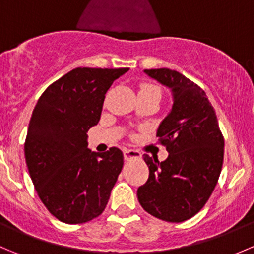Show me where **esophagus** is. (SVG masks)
I'll return each instance as SVG.
<instances>
[{"label":"esophagus","mask_w":254,"mask_h":254,"mask_svg":"<svg viewBox=\"0 0 254 254\" xmlns=\"http://www.w3.org/2000/svg\"><path fill=\"white\" fill-rule=\"evenodd\" d=\"M124 159L127 161L132 159H140L141 157V152L137 151V150H132V149H124Z\"/></svg>","instance_id":"esophagus-1"}]
</instances>
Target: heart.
<instances>
[{
  "instance_id": "obj_1",
  "label": "heart",
  "mask_w": 254,
  "mask_h": 254,
  "mask_svg": "<svg viewBox=\"0 0 254 254\" xmlns=\"http://www.w3.org/2000/svg\"><path fill=\"white\" fill-rule=\"evenodd\" d=\"M142 88H156V87H155V85H151V84H142L141 89Z\"/></svg>"
}]
</instances>
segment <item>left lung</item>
<instances>
[{
    "mask_svg": "<svg viewBox=\"0 0 254 254\" xmlns=\"http://www.w3.org/2000/svg\"><path fill=\"white\" fill-rule=\"evenodd\" d=\"M144 72L171 89L174 104L156 132L169 156L159 162L144 154L149 179L137 189V200L154 217L184 222L200 212L213 192L225 140L212 104L196 83L169 68Z\"/></svg>",
    "mask_w": 254,
    "mask_h": 254,
    "instance_id": "8db88e82",
    "label": "left lung"
}]
</instances>
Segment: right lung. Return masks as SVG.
<instances>
[{
  "label": "right lung",
  "mask_w": 254,
  "mask_h": 254,
  "mask_svg": "<svg viewBox=\"0 0 254 254\" xmlns=\"http://www.w3.org/2000/svg\"><path fill=\"white\" fill-rule=\"evenodd\" d=\"M129 68H75L52 83L29 120L24 156L47 210L69 225L102 215L124 165L122 150L88 149L87 132L98 124L105 94Z\"/></svg>",
  "instance_id": "obj_1"
}]
</instances>
